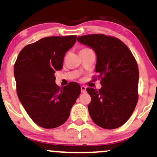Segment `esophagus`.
I'll use <instances>...</instances> for the list:
<instances>
[{
  "label": "esophagus",
  "mask_w": 157,
  "mask_h": 157,
  "mask_svg": "<svg viewBox=\"0 0 157 157\" xmlns=\"http://www.w3.org/2000/svg\"><path fill=\"white\" fill-rule=\"evenodd\" d=\"M81 92L82 93H85V92L86 91V87L85 86H81Z\"/></svg>",
  "instance_id": "34e87169"
}]
</instances>
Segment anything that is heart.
I'll return each instance as SVG.
<instances>
[{"label":"heart","mask_w":157,"mask_h":157,"mask_svg":"<svg viewBox=\"0 0 157 157\" xmlns=\"http://www.w3.org/2000/svg\"><path fill=\"white\" fill-rule=\"evenodd\" d=\"M85 49H88V48H85Z\"/></svg>","instance_id":"obj_1"}]
</instances>
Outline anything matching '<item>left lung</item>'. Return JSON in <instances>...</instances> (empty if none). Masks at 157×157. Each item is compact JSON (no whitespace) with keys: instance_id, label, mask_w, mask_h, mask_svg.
Listing matches in <instances>:
<instances>
[{"instance_id":"obj_1","label":"left lung","mask_w":157,"mask_h":157,"mask_svg":"<svg viewBox=\"0 0 157 157\" xmlns=\"http://www.w3.org/2000/svg\"><path fill=\"white\" fill-rule=\"evenodd\" d=\"M97 54V77L101 88H88L91 97L88 112L100 127L113 129L125 124L138 101L139 70L137 61L126 45L118 38L105 34L77 37Z\"/></svg>"}]
</instances>
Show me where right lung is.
<instances>
[{
	"label": "right lung",
	"instance_id": "obj_1",
	"mask_svg": "<svg viewBox=\"0 0 157 157\" xmlns=\"http://www.w3.org/2000/svg\"><path fill=\"white\" fill-rule=\"evenodd\" d=\"M77 36H48L26 45L19 53L14 74L20 102L37 125L53 129L64 124L80 94V86L71 82L60 88L54 74L63 67L66 52Z\"/></svg>",
	"mask_w": 157,
	"mask_h": 157
}]
</instances>
